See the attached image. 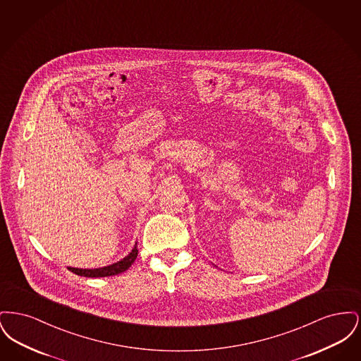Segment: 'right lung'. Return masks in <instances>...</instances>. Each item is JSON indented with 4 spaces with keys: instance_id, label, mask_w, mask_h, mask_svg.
Listing matches in <instances>:
<instances>
[{
    "instance_id": "obj_1",
    "label": "right lung",
    "mask_w": 361,
    "mask_h": 361,
    "mask_svg": "<svg viewBox=\"0 0 361 361\" xmlns=\"http://www.w3.org/2000/svg\"><path fill=\"white\" fill-rule=\"evenodd\" d=\"M137 256V242H135V246L128 253V256L121 258V261H118L115 264L106 265L103 268H94V269H81V268H71V267H69V271H71L75 275L85 276V277H106V276L119 275L121 272H126L133 265V262L135 261Z\"/></svg>"
}]
</instances>
